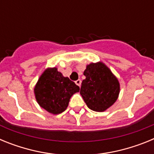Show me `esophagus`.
Listing matches in <instances>:
<instances>
[{
	"label": "esophagus",
	"mask_w": 154,
	"mask_h": 154,
	"mask_svg": "<svg viewBox=\"0 0 154 154\" xmlns=\"http://www.w3.org/2000/svg\"><path fill=\"white\" fill-rule=\"evenodd\" d=\"M81 82H82V81L80 79H78V80H76L75 81V84L77 85H79V86H81Z\"/></svg>",
	"instance_id": "1"
}]
</instances>
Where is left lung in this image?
<instances>
[{
    "mask_svg": "<svg viewBox=\"0 0 154 154\" xmlns=\"http://www.w3.org/2000/svg\"><path fill=\"white\" fill-rule=\"evenodd\" d=\"M80 94L87 106L96 112H103L117 100L120 90L117 78L103 62L91 63L84 71Z\"/></svg>",
    "mask_w": 154,
    "mask_h": 154,
    "instance_id": "1",
    "label": "left lung"
}]
</instances>
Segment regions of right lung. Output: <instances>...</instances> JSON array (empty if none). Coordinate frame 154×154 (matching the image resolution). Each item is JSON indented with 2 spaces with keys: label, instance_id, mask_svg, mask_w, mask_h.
Wrapping results in <instances>:
<instances>
[{
  "label": "right lung",
  "instance_id": "1",
  "mask_svg": "<svg viewBox=\"0 0 154 154\" xmlns=\"http://www.w3.org/2000/svg\"><path fill=\"white\" fill-rule=\"evenodd\" d=\"M79 87L68 77H64L57 68H48L39 77L35 86V96L42 108L54 115L62 113L73 94Z\"/></svg>",
  "mask_w": 154,
  "mask_h": 154
}]
</instances>
